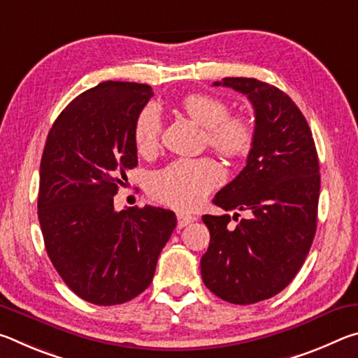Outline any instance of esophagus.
<instances>
[{
  "label": "esophagus",
  "mask_w": 358,
  "mask_h": 358,
  "mask_svg": "<svg viewBox=\"0 0 358 358\" xmlns=\"http://www.w3.org/2000/svg\"><path fill=\"white\" fill-rule=\"evenodd\" d=\"M177 221H178V227H186L187 224H191L196 221V217H194L192 215H187V213H183V211H178L177 213Z\"/></svg>",
  "instance_id": "obj_1"
}]
</instances>
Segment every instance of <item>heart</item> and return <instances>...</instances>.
I'll use <instances>...</instances> for the list:
<instances>
[{
  "mask_svg": "<svg viewBox=\"0 0 358 358\" xmlns=\"http://www.w3.org/2000/svg\"><path fill=\"white\" fill-rule=\"evenodd\" d=\"M189 117L207 129L210 147L227 157L250 153L254 143V123L246 115H229L224 99L211 94H189L183 99ZM162 115L156 104L145 106L134 124V143L138 153L150 155L159 147ZM224 171L211 157H178L157 169L148 178V192L156 201L175 208H196L208 194L220 186Z\"/></svg>",
  "mask_w": 358,
  "mask_h": 358,
  "instance_id": "1",
  "label": "heart"
}]
</instances>
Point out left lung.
<instances>
[{
	"mask_svg": "<svg viewBox=\"0 0 358 358\" xmlns=\"http://www.w3.org/2000/svg\"><path fill=\"white\" fill-rule=\"evenodd\" d=\"M215 87L246 94L256 136L246 166L213 203L250 218L230 227V215H203L210 245L201 260L203 284L235 305L280 294L299 273L317 224L319 159L308 121L280 88L257 78L226 77Z\"/></svg>",
	"mask_w": 358,
	"mask_h": 358,
	"instance_id": "8db88e82",
	"label": "left lung"
}]
</instances>
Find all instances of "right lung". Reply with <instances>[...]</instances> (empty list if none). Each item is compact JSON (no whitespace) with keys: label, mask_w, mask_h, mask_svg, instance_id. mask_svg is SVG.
I'll list each match as a JSON object with an SVG mask.
<instances>
[{"label":"right lung","mask_w":358,"mask_h":358,"mask_svg":"<svg viewBox=\"0 0 358 358\" xmlns=\"http://www.w3.org/2000/svg\"><path fill=\"white\" fill-rule=\"evenodd\" d=\"M153 90L102 82L69 102L41 159L38 216L45 250L72 292L120 305L153 281L177 216L159 207L113 208L126 171L137 166L134 124Z\"/></svg>","instance_id":"1"}]
</instances>
